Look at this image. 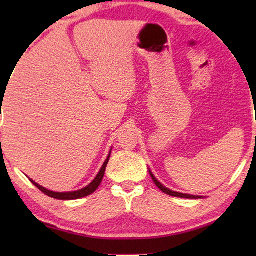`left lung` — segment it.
<instances>
[{
    "label": "left lung",
    "instance_id": "1",
    "mask_svg": "<svg viewBox=\"0 0 256 256\" xmlns=\"http://www.w3.org/2000/svg\"><path fill=\"white\" fill-rule=\"evenodd\" d=\"M149 172H150V176H152V178L154 183H155L156 186L158 188L160 191H163L164 194H169V196H172V197H180V198H188V199H199V198H202V197H199V196H192V194H180V192H176V191L170 190V188L163 186V184L160 183V182L156 180V177L154 176L152 171L149 170Z\"/></svg>",
    "mask_w": 256,
    "mask_h": 256
}]
</instances>
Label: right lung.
<instances>
[{
	"label": "right lung",
	"mask_w": 256,
	"mask_h": 256,
	"mask_svg": "<svg viewBox=\"0 0 256 256\" xmlns=\"http://www.w3.org/2000/svg\"><path fill=\"white\" fill-rule=\"evenodd\" d=\"M110 155H108V157L106 158V160H104V166L100 169L99 174H98L96 177L92 180V183L87 185L86 188H82V190L72 191V192H54V191L48 190V188H45L43 186H40V184H37L36 182H34L32 180H31V183L34 185V186L40 188V190L43 192V194H45L48 196V197H51V198L59 199V200H73V199L84 198V197H86V196L92 194L93 192L96 191L98 188H99V185L101 184V182H102V178L104 176V171H106V166H107V164H108V160H110Z\"/></svg>",
	"instance_id": "1"
}]
</instances>
